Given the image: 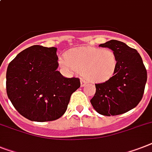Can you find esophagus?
Wrapping results in <instances>:
<instances>
[{
  "label": "esophagus",
  "mask_w": 152,
  "mask_h": 152,
  "mask_svg": "<svg viewBox=\"0 0 152 152\" xmlns=\"http://www.w3.org/2000/svg\"><path fill=\"white\" fill-rule=\"evenodd\" d=\"M80 83H81V87H84L85 85L87 83V81H86V80H80Z\"/></svg>",
  "instance_id": "obj_1"
}]
</instances>
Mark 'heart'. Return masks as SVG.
Returning a JSON list of instances; mask_svg holds the SVG:
<instances>
[{"instance_id":"1","label":"heart","mask_w":152,"mask_h":152,"mask_svg":"<svg viewBox=\"0 0 152 152\" xmlns=\"http://www.w3.org/2000/svg\"><path fill=\"white\" fill-rule=\"evenodd\" d=\"M59 63L70 72H81L88 81L102 83L113 75L117 58L115 53L109 48L83 47L71 50L66 58H60Z\"/></svg>"}]
</instances>
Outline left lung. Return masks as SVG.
<instances>
[{
  "mask_svg": "<svg viewBox=\"0 0 152 152\" xmlns=\"http://www.w3.org/2000/svg\"><path fill=\"white\" fill-rule=\"evenodd\" d=\"M99 46L115 53L117 65L109 80L95 84V94L91 103L103 115L123 114L135 108L142 99L147 70L137 50L125 43L111 40Z\"/></svg>",
  "mask_w": 152,
  "mask_h": 152,
  "instance_id": "1",
  "label": "left lung"
}]
</instances>
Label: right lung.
I'll return each instance as SVG.
<instances>
[{
  "label": "right lung",
  "mask_w": 152,
  "mask_h": 152,
  "mask_svg": "<svg viewBox=\"0 0 152 152\" xmlns=\"http://www.w3.org/2000/svg\"><path fill=\"white\" fill-rule=\"evenodd\" d=\"M56 48L33 45L9 63L6 91L16 110L36 122L59 119L70 97L80 87L79 78H65L59 71Z\"/></svg>",
  "instance_id": "obj_1"
}]
</instances>
